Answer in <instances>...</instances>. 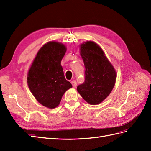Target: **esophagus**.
Segmentation results:
<instances>
[{"label":"esophagus","instance_id":"esophagus-1","mask_svg":"<svg viewBox=\"0 0 151 151\" xmlns=\"http://www.w3.org/2000/svg\"><path fill=\"white\" fill-rule=\"evenodd\" d=\"M71 84L73 86V87H74V88H76V87L77 86V82L76 80H73L71 81Z\"/></svg>","mask_w":151,"mask_h":151}]
</instances>
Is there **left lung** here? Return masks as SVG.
Wrapping results in <instances>:
<instances>
[{"label":"left lung","instance_id":"left-lung-1","mask_svg":"<svg viewBox=\"0 0 151 151\" xmlns=\"http://www.w3.org/2000/svg\"><path fill=\"white\" fill-rule=\"evenodd\" d=\"M80 50L86 68L85 81L77 90L86 102L98 104L111 92L116 82V71L103 50L94 42L81 44Z\"/></svg>","mask_w":151,"mask_h":151}]
</instances>
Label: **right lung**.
<instances>
[{
    "label": "right lung",
    "instance_id": "right-lung-1",
    "mask_svg": "<svg viewBox=\"0 0 151 151\" xmlns=\"http://www.w3.org/2000/svg\"><path fill=\"white\" fill-rule=\"evenodd\" d=\"M67 48L63 44L49 42L36 54L27 77L28 87L36 99L50 109L60 104L63 94L72 86L63 74L61 61Z\"/></svg>",
    "mask_w": 151,
    "mask_h": 151
}]
</instances>
